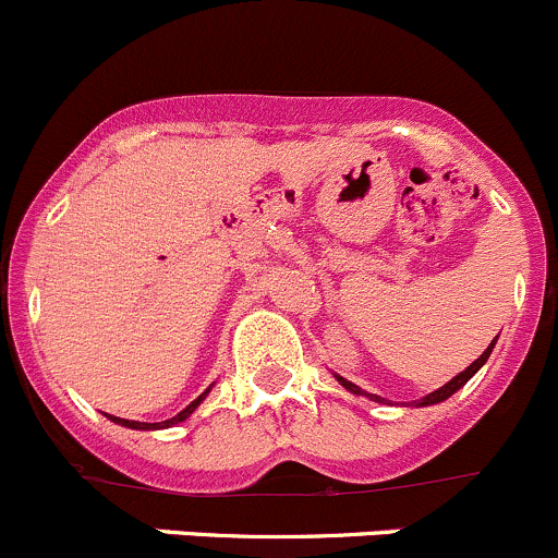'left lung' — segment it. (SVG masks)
<instances>
[{
  "label": "left lung",
  "instance_id": "8db88e82",
  "mask_svg": "<svg viewBox=\"0 0 558 558\" xmlns=\"http://www.w3.org/2000/svg\"><path fill=\"white\" fill-rule=\"evenodd\" d=\"M495 342H497V339H492V344H489V348H486L484 353H481V355L476 357V361H473L471 366L465 368V372H460V374H457L454 379H449V383L444 385V387H438V390L427 392L425 398H420V401H417V407H433V403H441V401H447L449 396H454V392L460 390V387L465 385L468 379H471L473 374H476L481 366H484V363H486V357L492 355V348H495ZM337 379H339V385H342V387H348V390H350V392H355V396H366V398H372V401H377V403H383V401H385V398L374 396V392H366V390H361V387H357V385L348 383V379H344V377H339V374H337Z\"/></svg>",
  "mask_w": 558,
  "mask_h": 558
}]
</instances>
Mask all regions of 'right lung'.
Returning <instances> with one entry per match:
<instances>
[{
  "instance_id": "1",
  "label": "right lung",
  "mask_w": 558,
  "mask_h": 558,
  "mask_svg": "<svg viewBox=\"0 0 558 558\" xmlns=\"http://www.w3.org/2000/svg\"><path fill=\"white\" fill-rule=\"evenodd\" d=\"M210 390V387H208ZM208 390L203 392V396H197L195 401L190 403V407L184 409V412H179L175 414V417H171V420H166V422H136V420H120V417H109L111 422H117V425H125V427H133V430H160V427H171V425H179V422H184L186 417H190L192 412H195L197 407H201V401L205 396H208Z\"/></svg>"
}]
</instances>
